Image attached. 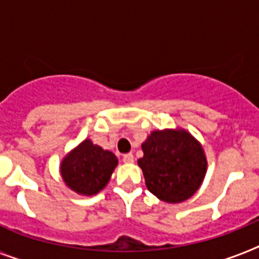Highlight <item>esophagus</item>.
I'll return each mask as SVG.
<instances>
[{
	"instance_id": "obj_1",
	"label": "esophagus",
	"mask_w": 259,
	"mask_h": 259,
	"mask_svg": "<svg viewBox=\"0 0 259 259\" xmlns=\"http://www.w3.org/2000/svg\"><path fill=\"white\" fill-rule=\"evenodd\" d=\"M123 161L124 163H134V155L132 153H125V155H123Z\"/></svg>"
}]
</instances>
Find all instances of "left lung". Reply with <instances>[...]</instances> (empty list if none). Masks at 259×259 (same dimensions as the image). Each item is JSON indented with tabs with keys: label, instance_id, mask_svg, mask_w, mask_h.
I'll use <instances>...</instances> for the list:
<instances>
[{
	"label": "left lung",
	"instance_id": "1",
	"mask_svg": "<svg viewBox=\"0 0 259 259\" xmlns=\"http://www.w3.org/2000/svg\"><path fill=\"white\" fill-rule=\"evenodd\" d=\"M139 159L148 191L170 204L183 202L196 193L206 170L201 145L181 130L153 131L142 145Z\"/></svg>",
	"mask_w": 259,
	"mask_h": 259
}]
</instances>
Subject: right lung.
<instances>
[{
  "mask_svg": "<svg viewBox=\"0 0 259 259\" xmlns=\"http://www.w3.org/2000/svg\"><path fill=\"white\" fill-rule=\"evenodd\" d=\"M116 165L114 153L87 139L63 159L61 173L72 191L93 196L106 187Z\"/></svg>",
  "mask_w": 259,
  "mask_h": 259,
  "instance_id": "1",
  "label": "right lung"
}]
</instances>
